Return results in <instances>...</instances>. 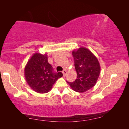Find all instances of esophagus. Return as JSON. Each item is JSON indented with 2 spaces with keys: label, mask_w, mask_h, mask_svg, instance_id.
I'll return each mask as SVG.
<instances>
[{
  "label": "esophagus",
  "mask_w": 129,
  "mask_h": 129,
  "mask_svg": "<svg viewBox=\"0 0 129 129\" xmlns=\"http://www.w3.org/2000/svg\"><path fill=\"white\" fill-rule=\"evenodd\" d=\"M62 74H63V76H66L67 74V72L66 70H63V71H62Z\"/></svg>",
  "instance_id": "1"
}]
</instances>
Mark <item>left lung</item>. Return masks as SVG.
Listing matches in <instances>:
<instances>
[{"label":"left lung","instance_id":"1","mask_svg":"<svg viewBox=\"0 0 129 129\" xmlns=\"http://www.w3.org/2000/svg\"><path fill=\"white\" fill-rule=\"evenodd\" d=\"M74 66L77 73L74 81L67 82L74 90L78 92L87 91L93 87L100 73L97 58L85 48L73 51Z\"/></svg>","mask_w":129,"mask_h":129}]
</instances>
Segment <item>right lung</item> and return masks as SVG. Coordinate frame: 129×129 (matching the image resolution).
I'll use <instances>...</instances> for the list:
<instances>
[{
    "mask_svg": "<svg viewBox=\"0 0 129 129\" xmlns=\"http://www.w3.org/2000/svg\"><path fill=\"white\" fill-rule=\"evenodd\" d=\"M62 75L61 72L54 71L48 62L47 54L36 53L29 60L25 68L26 81L32 89L39 93L49 91L56 81Z\"/></svg>",
    "mask_w": 129,
    "mask_h": 129,
    "instance_id": "obj_1",
    "label": "right lung"
}]
</instances>
